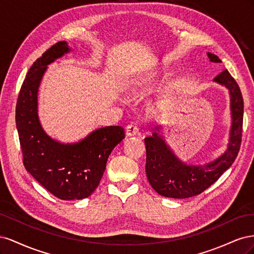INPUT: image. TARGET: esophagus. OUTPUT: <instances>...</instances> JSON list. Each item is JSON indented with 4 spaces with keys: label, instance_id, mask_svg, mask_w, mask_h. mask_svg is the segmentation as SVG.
Wrapping results in <instances>:
<instances>
[{
    "label": "esophagus",
    "instance_id": "obj_1",
    "mask_svg": "<svg viewBox=\"0 0 254 254\" xmlns=\"http://www.w3.org/2000/svg\"><path fill=\"white\" fill-rule=\"evenodd\" d=\"M139 127L135 124V123H130L129 125H127L126 127V134L128 136H132V135H136L139 134Z\"/></svg>",
    "mask_w": 254,
    "mask_h": 254
}]
</instances>
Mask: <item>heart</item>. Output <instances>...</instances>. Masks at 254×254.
<instances>
[{
	"mask_svg": "<svg viewBox=\"0 0 254 254\" xmlns=\"http://www.w3.org/2000/svg\"><path fill=\"white\" fill-rule=\"evenodd\" d=\"M141 83H142V79L141 78H134L131 79L128 83V87L130 91H134L136 90L139 87H141Z\"/></svg>",
	"mask_w": 254,
	"mask_h": 254,
	"instance_id": "obj_1",
	"label": "heart"
}]
</instances>
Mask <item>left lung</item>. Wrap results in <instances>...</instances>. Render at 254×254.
Here are the masks:
<instances>
[{"instance_id":"1","label":"left lung","mask_w":254,"mask_h":254,"mask_svg":"<svg viewBox=\"0 0 254 254\" xmlns=\"http://www.w3.org/2000/svg\"><path fill=\"white\" fill-rule=\"evenodd\" d=\"M212 63H221L218 56L207 53ZM226 86L231 95L232 127L228 149L222 156L203 166H191L176 158L157 132L145 137L146 176L158 194L172 198H189L202 193L216 182L232 165L241 148L243 134L244 101L237 82L228 70L214 78ZM159 127H157L158 129Z\"/></svg>"}]
</instances>
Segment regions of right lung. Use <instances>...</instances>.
<instances>
[{"mask_svg": "<svg viewBox=\"0 0 254 254\" xmlns=\"http://www.w3.org/2000/svg\"><path fill=\"white\" fill-rule=\"evenodd\" d=\"M65 41L45 51L30 66L16 107V124L26 171L54 196L63 200L89 197L98 187L107 160L125 139L124 128H99L75 144H61L43 131L38 119L37 93L47 65L67 53Z\"/></svg>", "mask_w": 254, "mask_h": 254, "instance_id": "1", "label": "right lung"}]
</instances>
